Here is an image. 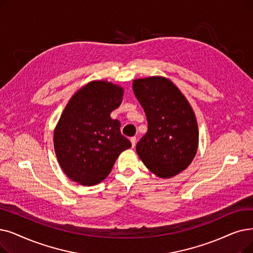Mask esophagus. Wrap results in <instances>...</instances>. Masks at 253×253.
Wrapping results in <instances>:
<instances>
[{
	"label": "esophagus",
	"instance_id": "1",
	"mask_svg": "<svg viewBox=\"0 0 253 253\" xmlns=\"http://www.w3.org/2000/svg\"><path fill=\"white\" fill-rule=\"evenodd\" d=\"M130 141H131V144H132V148H134L135 147V144H136V137L135 136H132L130 138Z\"/></svg>",
	"mask_w": 253,
	"mask_h": 253
}]
</instances>
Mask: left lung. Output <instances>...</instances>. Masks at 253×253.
Returning <instances> with one entry per match:
<instances>
[{
    "mask_svg": "<svg viewBox=\"0 0 253 253\" xmlns=\"http://www.w3.org/2000/svg\"><path fill=\"white\" fill-rule=\"evenodd\" d=\"M132 87L148 121L147 133L136 145L138 156L158 177H173L189 166L196 154L195 115L169 80L161 76L135 80Z\"/></svg>",
    "mask_w": 253,
    "mask_h": 253,
    "instance_id": "1",
    "label": "left lung"
}]
</instances>
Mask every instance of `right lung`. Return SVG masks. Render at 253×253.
I'll use <instances>...</instances> for the list:
<instances>
[{
  "label": "right lung",
  "instance_id": "obj_1",
  "mask_svg": "<svg viewBox=\"0 0 253 253\" xmlns=\"http://www.w3.org/2000/svg\"><path fill=\"white\" fill-rule=\"evenodd\" d=\"M123 100V89L112 83H89L76 92L54 129L53 145L68 178L95 185L111 172L119 155L131 147L111 113Z\"/></svg>",
  "mask_w": 253,
  "mask_h": 253
}]
</instances>
